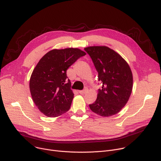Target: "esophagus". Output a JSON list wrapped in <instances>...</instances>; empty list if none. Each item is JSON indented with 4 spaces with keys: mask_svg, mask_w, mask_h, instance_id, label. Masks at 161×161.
<instances>
[{
    "mask_svg": "<svg viewBox=\"0 0 161 161\" xmlns=\"http://www.w3.org/2000/svg\"><path fill=\"white\" fill-rule=\"evenodd\" d=\"M86 92H87V90L86 89H84V90H82V91H79V93H80L81 95L86 94Z\"/></svg>",
    "mask_w": 161,
    "mask_h": 161,
    "instance_id": "34e87169",
    "label": "esophagus"
}]
</instances>
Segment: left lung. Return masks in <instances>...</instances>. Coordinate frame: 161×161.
Returning <instances> with one entry per match:
<instances>
[{
	"label": "left lung",
	"mask_w": 161,
	"mask_h": 161,
	"mask_svg": "<svg viewBox=\"0 0 161 161\" xmlns=\"http://www.w3.org/2000/svg\"><path fill=\"white\" fill-rule=\"evenodd\" d=\"M90 55L103 82L97 98L89 104L92 112L103 117L119 113L127 103L133 86L132 73L129 64L114 50L104 46L84 48Z\"/></svg>",
	"instance_id": "8db88e82"
}]
</instances>
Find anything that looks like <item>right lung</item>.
<instances>
[{
	"label": "right lung",
	"instance_id": "1",
	"mask_svg": "<svg viewBox=\"0 0 161 161\" xmlns=\"http://www.w3.org/2000/svg\"><path fill=\"white\" fill-rule=\"evenodd\" d=\"M86 55L78 48L52 49L42 57L31 74L29 88L33 102L49 117L60 116L69 110L74 93L66 70Z\"/></svg>",
	"mask_w": 161,
	"mask_h": 161
}]
</instances>
